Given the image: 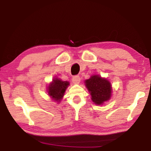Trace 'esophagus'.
<instances>
[{"label":"esophagus","instance_id":"esophagus-1","mask_svg":"<svg viewBox=\"0 0 151 151\" xmlns=\"http://www.w3.org/2000/svg\"><path fill=\"white\" fill-rule=\"evenodd\" d=\"M80 81H81V78L79 76L76 75V76H74L73 77V82L74 83L78 84L80 83Z\"/></svg>","mask_w":151,"mask_h":151}]
</instances>
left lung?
Masks as SVG:
<instances>
[{
    "mask_svg": "<svg viewBox=\"0 0 151 151\" xmlns=\"http://www.w3.org/2000/svg\"><path fill=\"white\" fill-rule=\"evenodd\" d=\"M86 86L89 91L91 99L96 104H103V102L109 100L111 96V83L106 78L98 75L92 76L85 81Z\"/></svg>",
    "mask_w": 151,
    "mask_h": 151,
    "instance_id": "1",
    "label": "left lung"
}]
</instances>
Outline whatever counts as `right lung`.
Returning <instances> with one entry per match:
<instances>
[{
	"label": "right lung",
	"instance_id": "1",
	"mask_svg": "<svg viewBox=\"0 0 151 151\" xmlns=\"http://www.w3.org/2000/svg\"><path fill=\"white\" fill-rule=\"evenodd\" d=\"M68 85L69 83L67 81H63L58 78H55L48 86V94L52 99L59 101L63 98Z\"/></svg>",
	"mask_w": 151,
	"mask_h": 151
}]
</instances>
